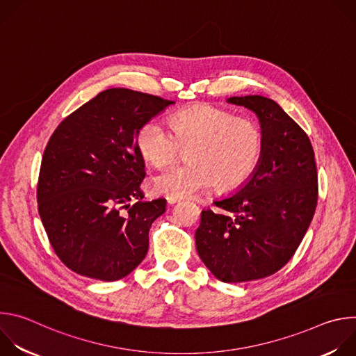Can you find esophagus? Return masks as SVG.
<instances>
[{"mask_svg":"<svg viewBox=\"0 0 356 356\" xmlns=\"http://www.w3.org/2000/svg\"><path fill=\"white\" fill-rule=\"evenodd\" d=\"M166 201H168V204L172 206V204H176L177 201H180V198H179V197H170V195H168V197H166Z\"/></svg>","mask_w":356,"mask_h":356,"instance_id":"obj_1","label":"esophagus"}]
</instances>
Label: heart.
Listing matches in <instances>:
<instances>
[{
    "label": "heart",
    "mask_w": 356,
    "mask_h": 356,
    "mask_svg": "<svg viewBox=\"0 0 356 356\" xmlns=\"http://www.w3.org/2000/svg\"><path fill=\"white\" fill-rule=\"evenodd\" d=\"M169 129L150 120L136 132L140 158L154 168L176 162L188 149L186 165L175 166L155 177L158 193L184 197L216 184L221 193L236 190L257 173L266 146L264 128L252 118L210 106L197 104L175 113Z\"/></svg>",
    "instance_id": "1"
}]
</instances>
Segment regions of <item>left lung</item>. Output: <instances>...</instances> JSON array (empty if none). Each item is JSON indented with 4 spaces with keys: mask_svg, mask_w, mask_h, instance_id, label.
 <instances>
[{
    "mask_svg": "<svg viewBox=\"0 0 356 356\" xmlns=\"http://www.w3.org/2000/svg\"><path fill=\"white\" fill-rule=\"evenodd\" d=\"M228 103L257 113L265 131L262 162L234 195L201 211L198 257L225 283L268 277L294 255L314 217L318 175L310 138L273 99L231 97Z\"/></svg>",
    "mask_w": 356,
    "mask_h": 356,
    "instance_id": "8db88e82",
    "label": "left lung"
}]
</instances>
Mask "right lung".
Wrapping results in <instances>:
<instances>
[{
	"label": "right lung",
	"instance_id": "obj_1",
	"mask_svg": "<svg viewBox=\"0 0 356 356\" xmlns=\"http://www.w3.org/2000/svg\"><path fill=\"white\" fill-rule=\"evenodd\" d=\"M175 101L108 88L50 136L38 180V211L59 259L77 275L115 282L146 257L149 228L166 200L142 201L138 129Z\"/></svg>",
	"mask_w": 356,
	"mask_h": 356
}]
</instances>
